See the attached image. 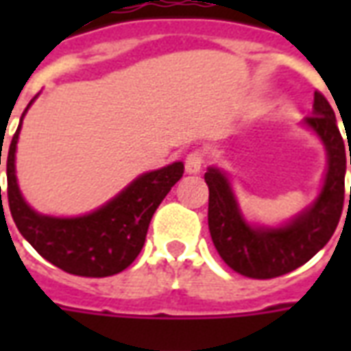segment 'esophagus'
<instances>
[{"label": "esophagus", "mask_w": 351, "mask_h": 351, "mask_svg": "<svg viewBox=\"0 0 351 351\" xmlns=\"http://www.w3.org/2000/svg\"><path fill=\"white\" fill-rule=\"evenodd\" d=\"M184 165H186V173L197 175V173H201L203 165H205V154L201 152V150H193V152H190L186 156Z\"/></svg>", "instance_id": "34e87169"}]
</instances>
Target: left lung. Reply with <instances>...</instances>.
<instances>
[{"label": "left lung", "mask_w": 351, "mask_h": 351, "mask_svg": "<svg viewBox=\"0 0 351 351\" xmlns=\"http://www.w3.org/2000/svg\"><path fill=\"white\" fill-rule=\"evenodd\" d=\"M304 123L325 145L327 173L316 201L282 228H252L241 214L228 176L216 167L205 173L213 243L220 258L243 276L267 280L295 271L329 243L339 226L351 148L348 158L335 110L324 93H314V110L304 118Z\"/></svg>", "instance_id": "obj_1"}]
</instances>
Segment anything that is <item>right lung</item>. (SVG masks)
<instances>
[{"instance_id":"obj_1","label":"right lung","mask_w":351,"mask_h":351,"mask_svg":"<svg viewBox=\"0 0 351 351\" xmlns=\"http://www.w3.org/2000/svg\"><path fill=\"white\" fill-rule=\"evenodd\" d=\"M20 128L22 120L7 154V199L12 220L22 237L47 261L69 274L103 278L128 269L145 246L146 231L156 208L182 178V161L141 175L107 205L90 214L79 218L43 216L27 206L16 182L14 154Z\"/></svg>"}]
</instances>
